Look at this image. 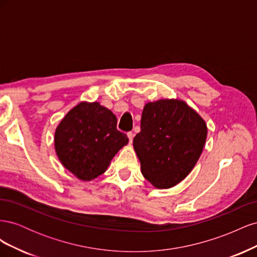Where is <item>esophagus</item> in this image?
Wrapping results in <instances>:
<instances>
[{
	"label": "esophagus",
	"instance_id": "obj_1",
	"mask_svg": "<svg viewBox=\"0 0 257 257\" xmlns=\"http://www.w3.org/2000/svg\"><path fill=\"white\" fill-rule=\"evenodd\" d=\"M127 137H128V139H130V143L133 142V138H134V133H133V132H128V133H127Z\"/></svg>",
	"mask_w": 257,
	"mask_h": 257
}]
</instances>
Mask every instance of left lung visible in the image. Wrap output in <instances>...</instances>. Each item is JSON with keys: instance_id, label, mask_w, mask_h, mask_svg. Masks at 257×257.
<instances>
[{"instance_id": "left-lung-1", "label": "left lung", "mask_w": 257, "mask_h": 257, "mask_svg": "<svg viewBox=\"0 0 257 257\" xmlns=\"http://www.w3.org/2000/svg\"><path fill=\"white\" fill-rule=\"evenodd\" d=\"M207 133L205 120L184 100L147 103L133 141L143 176L157 189L177 185L196 165Z\"/></svg>"}]
</instances>
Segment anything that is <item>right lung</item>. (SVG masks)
I'll use <instances>...</instances> for the list:
<instances>
[{
	"label": "right lung",
	"instance_id": "1",
	"mask_svg": "<svg viewBox=\"0 0 257 257\" xmlns=\"http://www.w3.org/2000/svg\"><path fill=\"white\" fill-rule=\"evenodd\" d=\"M127 143V136L116 130L115 115L98 102L77 104L54 133V149L62 165L82 181L104 174Z\"/></svg>",
	"mask_w": 257,
	"mask_h": 257
}]
</instances>
